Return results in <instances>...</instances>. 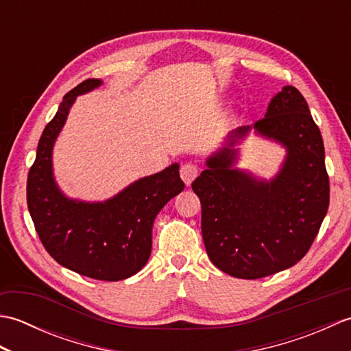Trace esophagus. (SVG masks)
<instances>
[{
	"label": "esophagus",
	"instance_id": "obj_1",
	"mask_svg": "<svg viewBox=\"0 0 351 351\" xmlns=\"http://www.w3.org/2000/svg\"><path fill=\"white\" fill-rule=\"evenodd\" d=\"M197 173H199L197 166H195V164H191V162L182 164L181 170H180V175L182 178V181L187 185H190L193 182V180H195V178L197 176Z\"/></svg>",
	"mask_w": 351,
	"mask_h": 351
}]
</instances>
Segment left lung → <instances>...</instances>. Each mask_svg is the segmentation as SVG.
<instances>
[{
    "label": "left lung",
    "mask_w": 351,
    "mask_h": 351,
    "mask_svg": "<svg viewBox=\"0 0 351 351\" xmlns=\"http://www.w3.org/2000/svg\"><path fill=\"white\" fill-rule=\"evenodd\" d=\"M287 149L270 182L234 167L237 143L252 130ZM191 184L202 205V237L211 263L234 278L259 279L306 255L329 208L323 137L293 86L273 96L264 119L240 126Z\"/></svg>",
    "instance_id": "8db88e82"
}]
</instances>
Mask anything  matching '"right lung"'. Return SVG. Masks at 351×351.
Instances as JSON below:
<instances>
[{
  "label": "right lung",
  "mask_w": 351,
  "mask_h": 351,
  "mask_svg": "<svg viewBox=\"0 0 351 351\" xmlns=\"http://www.w3.org/2000/svg\"><path fill=\"white\" fill-rule=\"evenodd\" d=\"M98 78L72 88L45 126L28 171L27 204L43 247L58 264L98 280H123L138 273L152 250V226L162 206L184 190L180 164L140 178L104 202L71 199L58 189L52 149L78 95L99 87Z\"/></svg>",
  "instance_id": "right-lung-1"
}]
</instances>
